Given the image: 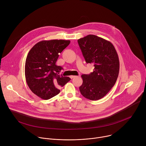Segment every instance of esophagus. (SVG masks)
<instances>
[{
  "instance_id": "34e87169",
  "label": "esophagus",
  "mask_w": 146,
  "mask_h": 146,
  "mask_svg": "<svg viewBox=\"0 0 146 146\" xmlns=\"http://www.w3.org/2000/svg\"><path fill=\"white\" fill-rule=\"evenodd\" d=\"M76 77V76H70V78H72H72H74V77Z\"/></svg>"
}]
</instances>
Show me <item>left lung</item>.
I'll return each mask as SVG.
<instances>
[{
  "label": "left lung",
  "mask_w": 146,
  "mask_h": 146,
  "mask_svg": "<svg viewBox=\"0 0 146 146\" xmlns=\"http://www.w3.org/2000/svg\"><path fill=\"white\" fill-rule=\"evenodd\" d=\"M87 64H94V72L82 74V84L79 87L81 95L91 100L105 96L114 86L118 76L119 62L113 44L94 35L77 40Z\"/></svg>",
  "instance_id": "obj_1"
}]
</instances>
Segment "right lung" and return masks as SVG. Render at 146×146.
Masks as SVG:
<instances>
[{"mask_svg": "<svg viewBox=\"0 0 146 146\" xmlns=\"http://www.w3.org/2000/svg\"><path fill=\"white\" fill-rule=\"evenodd\" d=\"M70 43V40H43L29 51L25 61V74L27 84L33 93L47 100L60 92L59 88L70 80L59 74L63 69L57 66L59 54Z\"/></svg>", "mask_w": 146, "mask_h": 146, "instance_id": "right-lung-1", "label": "right lung"}]
</instances>
